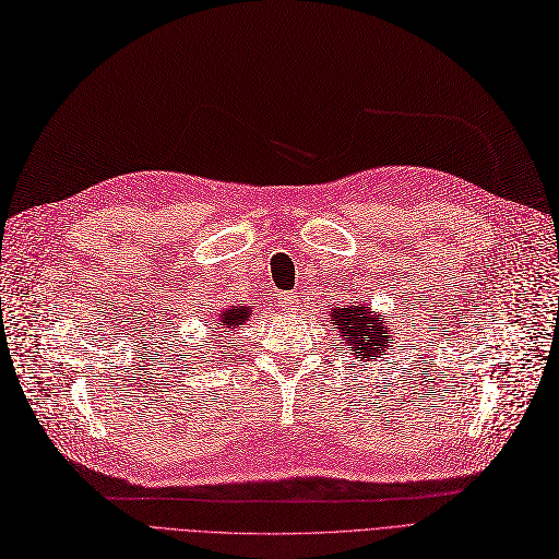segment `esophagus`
I'll return each instance as SVG.
<instances>
[{"label":"esophagus","mask_w":559,"mask_h":559,"mask_svg":"<svg viewBox=\"0 0 559 559\" xmlns=\"http://www.w3.org/2000/svg\"><path fill=\"white\" fill-rule=\"evenodd\" d=\"M299 304V293H285L281 295V306L285 308V311H295Z\"/></svg>","instance_id":"esophagus-1"}]
</instances>
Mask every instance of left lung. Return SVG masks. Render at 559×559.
<instances>
[{"instance_id": "1", "label": "left lung", "mask_w": 559, "mask_h": 559, "mask_svg": "<svg viewBox=\"0 0 559 559\" xmlns=\"http://www.w3.org/2000/svg\"><path fill=\"white\" fill-rule=\"evenodd\" d=\"M326 320L343 343V349H347V355H353L361 364L376 361L380 366L386 355L394 353L399 336L405 329V313H401L399 308H394V316L391 311H380L357 290H353V297L345 304L329 308Z\"/></svg>"}]
</instances>
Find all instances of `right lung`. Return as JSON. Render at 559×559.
Wrapping results in <instances>:
<instances>
[{
    "label": "right lung",
    "instance_id": "1",
    "mask_svg": "<svg viewBox=\"0 0 559 559\" xmlns=\"http://www.w3.org/2000/svg\"><path fill=\"white\" fill-rule=\"evenodd\" d=\"M251 316H253V306H248V304H227V306L214 308V311L210 313V320H206L210 322L206 324V329H210V336H212V338H206V345L227 338L239 324H246ZM198 353H200V361H210V353H204V349H200V347H198ZM189 357H191L189 353L181 355V359H189Z\"/></svg>",
    "mask_w": 559,
    "mask_h": 559
}]
</instances>
